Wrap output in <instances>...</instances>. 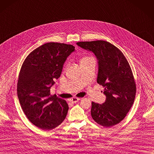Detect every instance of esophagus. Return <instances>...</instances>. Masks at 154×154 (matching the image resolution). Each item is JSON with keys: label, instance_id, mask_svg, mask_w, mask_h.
<instances>
[{"label": "esophagus", "instance_id": "esophagus-1", "mask_svg": "<svg viewBox=\"0 0 154 154\" xmlns=\"http://www.w3.org/2000/svg\"><path fill=\"white\" fill-rule=\"evenodd\" d=\"M80 100V98H77V97H73L72 99L69 100V101L71 103H77L78 101Z\"/></svg>", "mask_w": 154, "mask_h": 154}]
</instances>
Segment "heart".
<instances>
[{
  "label": "heart",
  "mask_w": 154,
  "mask_h": 154,
  "mask_svg": "<svg viewBox=\"0 0 154 154\" xmlns=\"http://www.w3.org/2000/svg\"><path fill=\"white\" fill-rule=\"evenodd\" d=\"M88 58H90V57H85V58H82V59H81V62H82V61H84V60H87V59H88Z\"/></svg>",
  "instance_id": "1"
}]
</instances>
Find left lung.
Returning <instances> with one entry per match:
<instances>
[{
  "label": "left lung",
  "instance_id": "left-lung-1",
  "mask_svg": "<svg viewBox=\"0 0 154 154\" xmlns=\"http://www.w3.org/2000/svg\"><path fill=\"white\" fill-rule=\"evenodd\" d=\"M77 45L96 56L97 82L105 88L104 103H92V118L106 128L120 123L132 107L136 93L135 82L128 60L119 49L107 42H81Z\"/></svg>",
  "mask_w": 154,
  "mask_h": 154
}]
</instances>
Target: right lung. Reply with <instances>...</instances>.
Segmentation results:
<instances>
[{
	"label": "right lung",
	"instance_id": "add662e5",
	"mask_svg": "<svg viewBox=\"0 0 154 154\" xmlns=\"http://www.w3.org/2000/svg\"><path fill=\"white\" fill-rule=\"evenodd\" d=\"M72 45L47 43L31 52L22 65L17 82V96L23 112L30 122L43 130H51L64 120L66 101L51 96V88L60 77L71 53Z\"/></svg>",
	"mask_w": 154,
	"mask_h": 154
}]
</instances>
